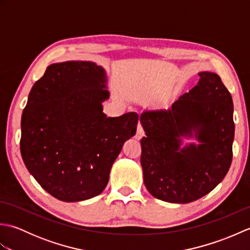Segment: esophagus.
Returning <instances> with one entry per match:
<instances>
[{
    "instance_id": "esophagus-1",
    "label": "esophagus",
    "mask_w": 250,
    "mask_h": 250,
    "mask_svg": "<svg viewBox=\"0 0 250 250\" xmlns=\"http://www.w3.org/2000/svg\"><path fill=\"white\" fill-rule=\"evenodd\" d=\"M144 134H145L144 129H143L142 125L139 124V125H137V130H136V135H135V137H136L137 140H140V139H142L143 136H144Z\"/></svg>"
}]
</instances>
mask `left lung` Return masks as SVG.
I'll list each match as a JSON object with an SVG mask.
<instances>
[{
    "label": "left lung",
    "mask_w": 250,
    "mask_h": 250,
    "mask_svg": "<svg viewBox=\"0 0 250 250\" xmlns=\"http://www.w3.org/2000/svg\"><path fill=\"white\" fill-rule=\"evenodd\" d=\"M199 76L172 108L146 110L140 118L146 133L141 140L144 184L151 195L169 203H190L209 193L232 162V97L217 74ZM184 137L200 144L182 147Z\"/></svg>",
    "instance_id": "1"
}]
</instances>
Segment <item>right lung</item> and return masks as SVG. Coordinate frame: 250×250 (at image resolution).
<instances>
[{"label": "right lung", "instance_id": "right-lung-1", "mask_svg": "<svg viewBox=\"0 0 250 250\" xmlns=\"http://www.w3.org/2000/svg\"><path fill=\"white\" fill-rule=\"evenodd\" d=\"M106 73L90 61L55 63L32 87L21 117L20 151L42 188L63 202L102 193L139 115L107 117Z\"/></svg>", "mask_w": 250, "mask_h": 250}]
</instances>
